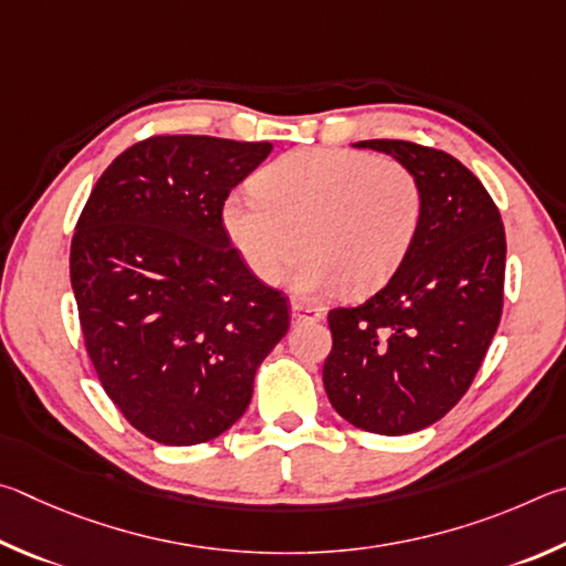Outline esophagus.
<instances>
[{
    "label": "esophagus",
    "mask_w": 566,
    "mask_h": 566,
    "mask_svg": "<svg viewBox=\"0 0 566 566\" xmlns=\"http://www.w3.org/2000/svg\"><path fill=\"white\" fill-rule=\"evenodd\" d=\"M293 321L295 323H315L323 318V308H315V305H308V303H293Z\"/></svg>",
    "instance_id": "obj_1"
}]
</instances>
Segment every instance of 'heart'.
<instances>
[{
	"label": "heart",
	"mask_w": 566,
	"mask_h": 566,
	"mask_svg": "<svg viewBox=\"0 0 566 566\" xmlns=\"http://www.w3.org/2000/svg\"><path fill=\"white\" fill-rule=\"evenodd\" d=\"M251 188L255 198L223 201L226 238L263 283L308 253L293 283L311 295L335 285L353 298L378 291L408 261L424 216L412 166L350 148L289 151L258 168Z\"/></svg>",
	"instance_id": "obj_1"
}]
</instances>
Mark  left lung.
Returning <instances> with one entry per match:
<instances>
[{"instance_id": "1", "label": "left lung", "mask_w": 566, "mask_h": 566, "mask_svg": "<svg viewBox=\"0 0 566 566\" xmlns=\"http://www.w3.org/2000/svg\"><path fill=\"white\" fill-rule=\"evenodd\" d=\"M415 168L424 216L408 261L355 308H333L323 385L340 418L408 434L444 418L478 375L504 303V226L482 181L440 148L360 142Z\"/></svg>"}]
</instances>
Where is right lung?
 Listing matches in <instances>:
<instances>
[{"instance_id": "right-lung-1", "label": "right lung", "mask_w": 566, "mask_h": 566, "mask_svg": "<svg viewBox=\"0 0 566 566\" xmlns=\"http://www.w3.org/2000/svg\"><path fill=\"white\" fill-rule=\"evenodd\" d=\"M268 142L148 136L118 154L76 221L69 273L84 345L126 422L174 448L218 438L289 333V298L248 271L221 206Z\"/></svg>"}]
</instances>
